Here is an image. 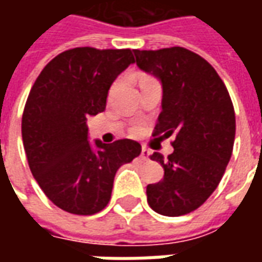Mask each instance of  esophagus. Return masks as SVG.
Masks as SVG:
<instances>
[{
	"mask_svg": "<svg viewBox=\"0 0 262 262\" xmlns=\"http://www.w3.org/2000/svg\"><path fill=\"white\" fill-rule=\"evenodd\" d=\"M148 154H150V151H148L147 148L143 147L142 148V153H140V157H142L143 160H147L148 159Z\"/></svg>",
	"mask_w": 262,
	"mask_h": 262,
	"instance_id": "esophagus-1",
	"label": "esophagus"
}]
</instances>
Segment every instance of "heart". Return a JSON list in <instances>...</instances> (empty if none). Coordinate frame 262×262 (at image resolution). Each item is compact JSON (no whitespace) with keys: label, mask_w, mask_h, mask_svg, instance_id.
I'll list each match as a JSON object with an SVG mask.
<instances>
[{"label":"heart","mask_w":262,"mask_h":262,"mask_svg":"<svg viewBox=\"0 0 262 262\" xmlns=\"http://www.w3.org/2000/svg\"><path fill=\"white\" fill-rule=\"evenodd\" d=\"M146 78H147V77H143V80H146ZM142 80V81H143ZM140 130V127H139V126H137V127H135V129H133V132H139Z\"/></svg>","instance_id":"b5f03b06"}]
</instances>
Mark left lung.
<instances>
[{
  "mask_svg": "<svg viewBox=\"0 0 262 262\" xmlns=\"http://www.w3.org/2000/svg\"><path fill=\"white\" fill-rule=\"evenodd\" d=\"M137 67L163 88L161 114L154 136L174 133V151L150 159L164 168V178L148 184L147 202L163 216L191 213L219 185L230 161L236 116L230 95L216 70L184 48L133 50Z\"/></svg>",
  "mask_w": 262,
  "mask_h": 262,
  "instance_id": "left-lung-1",
  "label": "left lung"
}]
</instances>
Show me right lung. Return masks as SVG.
I'll return each instance as SVG.
<instances>
[{"label": "right lung", "instance_id": "obj_1", "mask_svg": "<svg viewBox=\"0 0 262 262\" xmlns=\"http://www.w3.org/2000/svg\"><path fill=\"white\" fill-rule=\"evenodd\" d=\"M130 49L75 48L49 63L32 86L22 140L32 176L69 213L94 214L108 205L120 165L142 146L130 139L90 143L86 119L106 108L109 88L135 63Z\"/></svg>", "mask_w": 262, "mask_h": 262}]
</instances>
